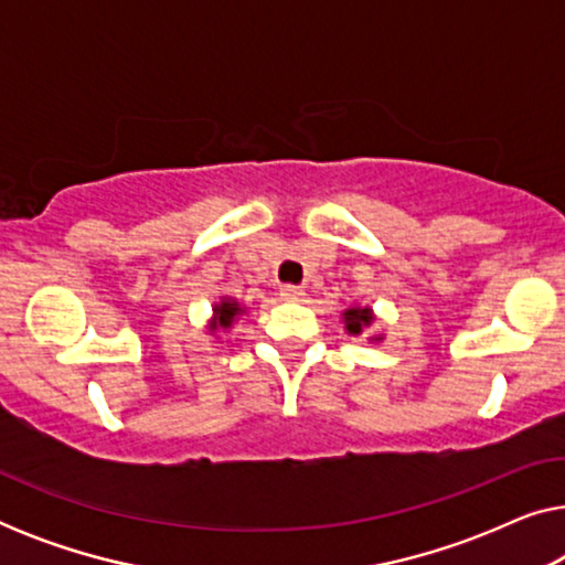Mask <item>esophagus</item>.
Listing matches in <instances>:
<instances>
[{
    "label": "esophagus",
    "mask_w": 565,
    "mask_h": 565,
    "mask_svg": "<svg viewBox=\"0 0 565 565\" xmlns=\"http://www.w3.org/2000/svg\"><path fill=\"white\" fill-rule=\"evenodd\" d=\"M280 296L285 300H300L303 298V290H300L298 285H280Z\"/></svg>",
    "instance_id": "esophagus-1"
}]
</instances>
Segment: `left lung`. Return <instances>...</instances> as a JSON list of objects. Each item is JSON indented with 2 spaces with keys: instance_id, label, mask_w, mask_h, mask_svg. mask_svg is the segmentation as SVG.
<instances>
[{
  "instance_id": "8db88e82",
  "label": "left lung",
  "mask_w": 565,
  "mask_h": 565,
  "mask_svg": "<svg viewBox=\"0 0 565 565\" xmlns=\"http://www.w3.org/2000/svg\"><path fill=\"white\" fill-rule=\"evenodd\" d=\"M370 321H373V316H370L367 308H350V311L344 313V323L350 334H360L362 327H367Z\"/></svg>"
}]
</instances>
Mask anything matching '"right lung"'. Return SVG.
Here are the masks:
<instances>
[{
    "instance_id": "right-lung-1",
    "label": "right lung",
    "mask_w": 565,
    "mask_h": 565,
    "mask_svg": "<svg viewBox=\"0 0 565 565\" xmlns=\"http://www.w3.org/2000/svg\"><path fill=\"white\" fill-rule=\"evenodd\" d=\"M215 313H218V327H228L231 319L238 313V308L234 300H223L221 306H215Z\"/></svg>"
}]
</instances>
